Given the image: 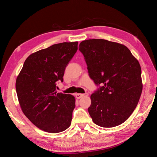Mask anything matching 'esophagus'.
I'll list each match as a JSON object with an SVG mask.
<instances>
[{
	"mask_svg": "<svg viewBox=\"0 0 157 157\" xmlns=\"http://www.w3.org/2000/svg\"><path fill=\"white\" fill-rule=\"evenodd\" d=\"M84 96V94H75V97L77 99H80Z\"/></svg>",
	"mask_w": 157,
	"mask_h": 157,
	"instance_id": "obj_1",
	"label": "esophagus"
}]
</instances>
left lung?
<instances>
[{"label": "left lung", "mask_w": 157, "mask_h": 157, "mask_svg": "<svg viewBox=\"0 0 157 157\" xmlns=\"http://www.w3.org/2000/svg\"><path fill=\"white\" fill-rule=\"evenodd\" d=\"M78 48L90 77L101 85L90 96L88 110L93 122L103 128L121 124L134 111L141 94L138 61L126 46L104 39L82 41Z\"/></svg>", "instance_id": "8db88e82"}]
</instances>
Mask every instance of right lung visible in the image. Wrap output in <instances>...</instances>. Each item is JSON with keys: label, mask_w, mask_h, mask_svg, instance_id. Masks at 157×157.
<instances>
[{"label": "right lung", "mask_w": 157, "mask_h": 157, "mask_svg": "<svg viewBox=\"0 0 157 157\" xmlns=\"http://www.w3.org/2000/svg\"><path fill=\"white\" fill-rule=\"evenodd\" d=\"M78 49V42H62L31 54L16 82L21 110L33 124L49 133L70 126L75 107L71 94L58 93L56 84L63 81L66 66Z\"/></svg>", "instance_id": "add662e5"}]
</instances>
